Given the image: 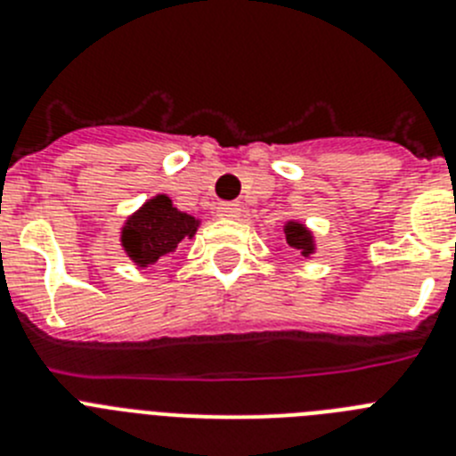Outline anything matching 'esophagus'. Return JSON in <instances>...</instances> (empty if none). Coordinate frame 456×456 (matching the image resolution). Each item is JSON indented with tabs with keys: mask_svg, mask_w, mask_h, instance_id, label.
<instances>
[{
	"mask_svg": "<svg viewBox=\"0 0 456 456\" xmlns=\"http://www.w3.org/2000/svg\"><path fill=\"white\" fill-rule=\"evenodd\" d=\"M240 215V203H219V208H216V216H221V219H237Z\"/></svg>",
	"mask_w": 456,
	"mask_h": 456,
	"instance_id": "34e87169",
	"label": "esophagus"
}]
</instances>
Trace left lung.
Returning <instances> with one entry per match:
<instances>
[{"mask_svg":"<svg viewBox=\"0 0 456 456\" xmlns=\"http://www.w3.org/2000/svg\"><path fill=\"white\" fill-rule=\"evenodd\" d=\"M285 244L294 251H299L304 257H310L315 253V235L305 228L301 221H285L283 225Z\"/></svg>","mask_w":456,"mask_h":456,"instance_id":"8db88e82","label":"left lung"}]
</instances>
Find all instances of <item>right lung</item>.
<instances>
[{"label":"right lung","mask_w":456,"mask_h":456,"mask_svg":"<svg viewBox=\"0 0 456 456\" xmlns=\"http://www.w3.org/2000/svg\"><path fill=\"white\" fill-rule=\"evenodd\" d=\"M199 225L200 221L180 212L167 193H157L127 216L120 228V247L136 267H151L191 240Z\"/></svg>","instance_id":"obj_1"}]
</instances>
